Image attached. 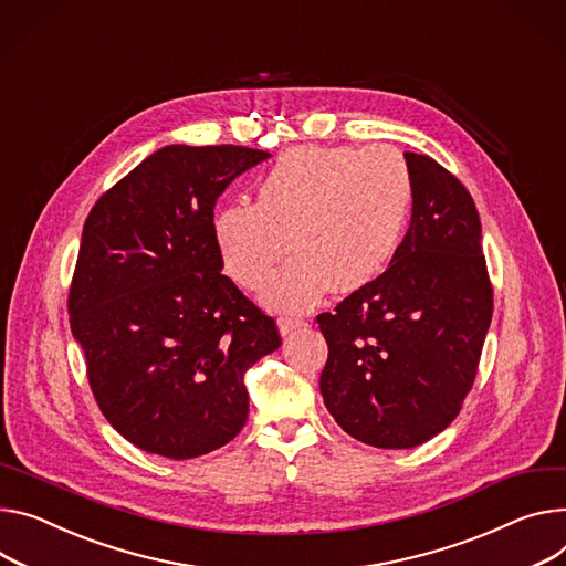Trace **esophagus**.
Segmentation results:
<instances>
[{"mask_svg": "<svg viewBox=\"0 0 566 566\" xmlns=\"http://www.w3.org/2000/svg\"><path fill=\"white\" fill-rule=\"evenodd\" d=\"M303 324H306V319H303L301 315H281V317H279V331H281V335H290L292 331L301 328Z\"/></svg>", "mask_w": 566, "mask_h": 566, "instance_id": "34e87169", "label": "esophagus"}]
</instances>
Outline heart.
<instances>
[{
    "instance_id": "heart-1",
    "label": "heart",
    "mask_w": 566,
    "mask_h": 566,
    "mask_svg": "<svg viewBox=\"0 0 566 566\" xmlns=\"http://www.w3.org/2000/svg\"><path fill=\"white\" fill-rule=\"evenodd\" d=\"M415 184L389 145L296 147L255 186V203L233 201L212 217L222 268L244 290L263 287L276 311L313 306L333 285L349 294L385 274L403 244Z\"/></svg>"
}]
</instances>
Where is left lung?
Wrapping results in <instances>:
<instances>
[{
  "instance_id": "8db88e82",
  "label": "left lung",
  "mask_w": 566,
  "mask_h": 566,
  "mask_svg": "<svg viewBox=\"0 0 566 566\" xmlns=\"http://www.w3.org/2000/svg\"><path fill=\"white\" fill-rule=\"evenodd\" d=\"M403 156L415 197L395 263L317 315L328 344L324 403L376 449L419 447L458 417L494 308L471 195L438 160Z\"/></svg>"
}]
</instances>
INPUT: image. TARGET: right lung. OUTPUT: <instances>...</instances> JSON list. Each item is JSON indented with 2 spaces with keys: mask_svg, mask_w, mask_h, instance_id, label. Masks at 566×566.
<instances>
[{
  "mask_svg": "<svg viewBox=\"0 0 566 566\" xmlns=\"http://www.w3.org/2000/svg\"><path fill=\"white\" fill-rule=\"evenodd\" d=\"M270 154L169 145L93 206L67 296L95 401L138 449L188 460L249 415L244 371L276 352L274 317L222 274L212 208Z\"/></svg>",
  "mask_w": 566,
  "mask_h": 566,
  "instance_id": "right-lung-1",
  "label": "right lung"
}]
</instances>
